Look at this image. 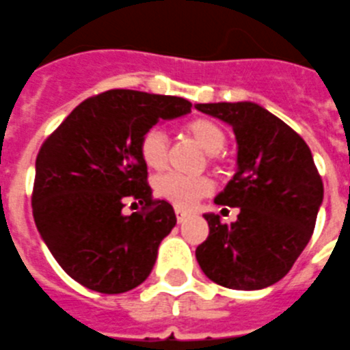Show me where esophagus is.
<instances>
[{
	"label": "esophagus",
	"mask_w": 350,
	"mask_h": 350,
	"mask_svg": "<svg viewBox=\"0 0 350 350\" xmlns=\"http://www.w3.org/2000/svg\"><path fill=\"white\" fill-rule=\"evenodd\" d=\"M176 220H178V222H185L187 220V213L185 211H181V209H176Z\"/></svg>",
	"instance_id": "1"
}]
</instances>
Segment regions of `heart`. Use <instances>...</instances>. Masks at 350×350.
Returning <instances> with one entry per match:
<instances>
[{
  "mask_svg": "<svg viewBox=\"0 0 350 350\" xmlns=\"http://www.w3.org/2000/svg\"><path fill=\"white\" fill-rule=\"evenodd\" d=\"M187 137L200 145L205 150L207 161L211 165H220L224 161V146L228 143V135L218 122L198 117L189 121L183 126ZM141 161L152 170H163L169 163V143L161 130L150 128L139 139ZM213 183L207 176H185L180 172H169L156 180V193L163 200L176 205L178 209L193 207L200 198L211 193Z\"/></svg>",
  "mask_w": 350,
  "mask_h": 350,
  "instance_id": "heart-1",
  "label": "heart"
}]
</instances>
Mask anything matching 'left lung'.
I'll list each match as a JSON object with an SVG mask.
<instances>
[{"label":"left lung","mask_w":350,"mask_h":350,"mask_svg":"<svg viewBox=\"0 0 350 350\" xmlns=\"http://www.w3.org/2000/svg\"><path fill=\"white\" fill-rule=\"evenodd\" d=\"M233 126L239 170L215 204L239 207L237 222L204 215L209 237L196 260L211 281L231 290H260L281 281L308 244L323 181L299 133L255 103L196 104Z\"/></svg>","instance_id":"8db88e82"}]
</instances>
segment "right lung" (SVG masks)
<instances>
[{
	"mask_svg": "<svg viewBox=\"0 0 350 350\" xmlns=\"http://www.w3.org/2000/svg\"><path fill=\"white\" fill-rule=\"evenodd\" d=\"M191 108L181 97L110 90L80 103L40 146L34 224L62 270L82 286L122 293L150 275L176 215L169 202L152 198L137 146L154 124ZM126 201L144 207L124 215Z\"/></svg>",
	"mask_w": 350,
	"mask_h": 350,
	"instance_id": "right-lung-1",
	"label": "right lung"
}]
</instances>
